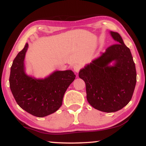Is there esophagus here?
Wrapping results in <instances>:
<instances>
[{"label": "esophagus", "mask_w": 146, "mask_h": 146, "mask_svg": "<svg viewBox=\"0 0 146 146\" xmlns=\"http://www.w3.org/2000/svg\"><path fill=\"white\" fill-rule=\"evenodd\" d=\"M73 69H74L75 72L78 73V72L80 71V70L81 69V66H80V64H75L74 65V66H73Z\"/></svg>", "instance_id": "obj_1"}]
</instances>
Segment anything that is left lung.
I'll list each match as a JSON object with an SVG mask.
<instances>
[{
    "instance_id": "obj_1",
    "label": "left lung",
    "mask_w": 146,
    "mask_h": 146,
    "mask_svg": "<svg viewBox=\"0 0 146 146\" xmlns=\"http://www.w3.org/2000/svg\"><path fill=\"white\" fill-rule=\"evenodd\" d=\"M117 42L100 58L79 73L86 84L87 101L93 108L106 113L121 110L131 100L137 82V72L131 52L121 36L111 31ZM115 61L113 66H108Z\"/></svg>"
}]
</instances>
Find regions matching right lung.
<instances>
[{
	"label": "right lung",
	"mask_w": 146,
	"mask_h": 146,
	"mask_svg": "<svg viewBox=\"0 0 146 146\" xmlns=\"http://www.w3.org/2000/svg\"><path fill=\"white\" fill-rule=\"evenodd\" d=\"M28 43L18 53L11 65L9 86L19 106L31 115L43 117L58 110L64 95L75 75L71 70L58 71L43 80L25 74L24 60Z\"/></svg>",
	"instance_id": "add662e5"
}]
</instances>
